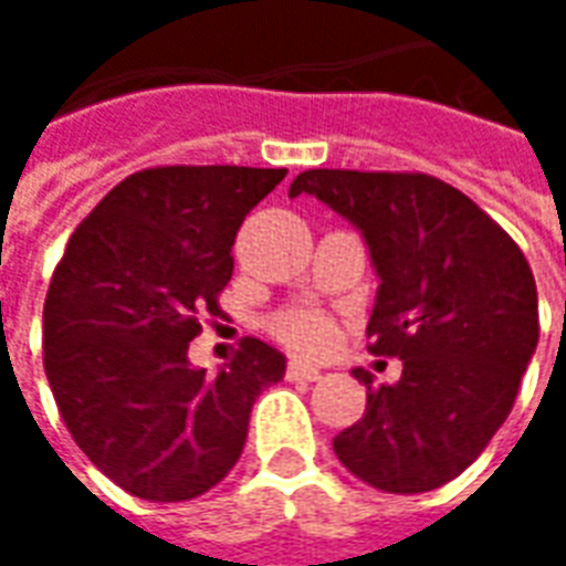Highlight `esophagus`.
Wrapping results in <instances>:
<instances>
[{
	"label": "esophagus",
	"mask_w": 566,
	"mask_h": 566,
	"mask_svg": "<svg viewBox=\"0 0 566 566\" xmlns=\"http://www.w3.org/2000/svg\"><path fill=\"white\" fill-rule=\"evenodd\" d=\"M287 379L315 382V379H322V367L310 365V361H291V365H287Z\"/></svg>",
	"instance_id": "obj_1"
}]
</instances>
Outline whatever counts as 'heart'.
Returning a JSON list of instances; mask_svg holds the SVG:
<instances>
[{
  "label": "heart",
  "mask_w": 566,
  "mask_h": 566,
  "mask_svg": "<svg viewBox=\"0 0 566 566\" xmlns=\"http://www.w3.org/2000/svg\"><path fill=\"white\" fill-rule=\"evenodd\" d=\"M275 331L291 349L300 352H322L331 343V324L318 312H287Z\"/></svg>",
  "instance_id": "obj_1"
}]
</instances>
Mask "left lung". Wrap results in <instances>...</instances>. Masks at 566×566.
Here are the masks:
<instances>
[{"label":"left lung","mask_w":566,"mask_h":566,"mask_svg":"<svg viewBox=\"0 0 566 566\" xmlns=\"http://www.w3.org/2000/svg\"><path fill=\"white\" fill-rule=\"evenodd\" d=\"M361 232L379 287L370 352L401 358L398 382L367 386L365 417L334 438L352 475L426 493L462 475L515 405L539 343L536 282L505 229L429 174L315 168L291 184Z\"/></svg>","instance_id":"8db88e82"}]
</instances>
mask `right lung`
<instances>
[{"instance_id":"add662e5","label":"right lung","mask_w":566,"mask_h":566,"mask_svg":"<svg viewBox=\"0 0 566 566\" xmlns=\"http://www.w3.org/2000/svg\"><path fill=\"white\" fill-rule=\"evenodd\" d=\"M284 168L171 165L125 177L91 211L54 270L45 377L82 453L132 496L184 503L239 462L256 395L282 352L248 337L208 374L189 365L205 312L232 279L235 232Z\"/></svg>"}]
</instances>
